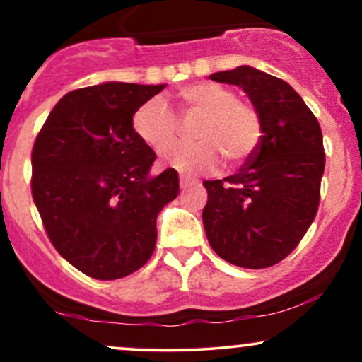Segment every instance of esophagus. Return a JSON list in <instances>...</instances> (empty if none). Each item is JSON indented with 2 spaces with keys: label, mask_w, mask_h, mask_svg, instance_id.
I'll return each mask as SVG.
<instances>
[{
  "label": "esophagus",
  "mask_w": 362,
  "mask_h": 362,
  "mask_svg": "<svg viewBox=\"0 0 362 362\" xmlns=\"http://www.w3.org/2000/svg\"><path fill=\"white\" fill-rule=\"evenodd\" d=\"M195 182H197V180H194V178H189V177H180V189H182V190H185L187 187L194 185Z\"/></svg>",
  "instance_id": "obj_1"
}]
</instances>
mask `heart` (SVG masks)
I'll list each match as a JSON object with an SVG mask.
<instances>
[{
    "label": "heart",
    "instance_id": "heart-1",
    "mask_svg": "<svg viewBox=\"0 0 362 362\" xmlns=\"http://www.w3.org/2000/svg\"><path fill=\"white\" fill-rule=\"evenodd\" d=\"M184 119L199 117L194 129L195 144H177L161 156L165 167L194 175L214 170L221 156L230 167L243 163L262 141V117L250 103L238 100L236 93L219 83H195L177 93ZM132 129L146 146L163 151L177 138L175 115L163 102L153 98L138 107L132 115Z\"/></svg>",
    "mask_w": 362,
    "mask_h": 362
}]
</instances>
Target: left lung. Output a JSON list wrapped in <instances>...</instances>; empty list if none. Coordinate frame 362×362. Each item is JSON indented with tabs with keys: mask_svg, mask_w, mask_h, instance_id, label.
Returning a JSON list of instances; mask_svg holds the SVG:
<instances>
[{
	"mask_svg": "<svg viewBox=\"0 0 362 362\" xmlns=\"http://www.w3.org/2000/svg\"><path fill=\"white\" fill-rule=\"evenodd\" d=\"M209 78L240 86L259 110L264 132L238 173L204 180L207 240L230 264L271 267L298 247L317 216L325 170L322 129L284 80L250 66Z\"/></svg>",
	"mask_w": 362,
	"mask_h": 362,
	"instance_id": "left-lung-1",
	"label": "left lung"
}]
</instances>
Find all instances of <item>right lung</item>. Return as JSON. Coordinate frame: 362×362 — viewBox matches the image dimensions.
Returning a JSON list of instances; mask_svg holds the SVG:
<instances>
[{"label":"right lung","mask_w":362,"mask_h":362,"mask_svg":"<svg viewBox=\"0 0 362 362\" xmlns=\"http://www.w3.org/2000/svg\"><path fill=\"white\" fill-rule=\"evenodd\" d=\"M167 85L109 81L69 91L32 149V197L62 259L112 281L136 272L156 245L158 213L178 195V173L149 177L155 151L132 115Z\"/></svg>","instance_id":"1"}]
</instances>
